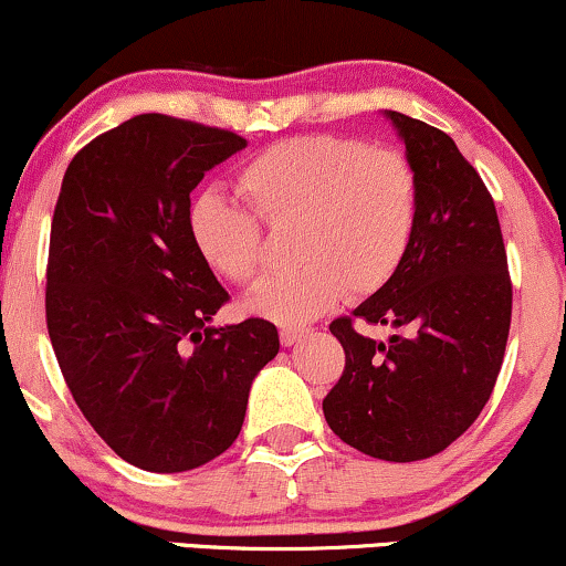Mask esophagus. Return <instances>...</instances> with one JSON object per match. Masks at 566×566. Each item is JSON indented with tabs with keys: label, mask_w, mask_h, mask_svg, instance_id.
I'll return each mask as SVG.
<instances>
[{
	"label": "esophagus",
	"mask_w": 566,
	"mask_h": 566,
	"mask_svg": "<svg viewBox=\"0 0 566 566\" xmlns=\"http://www.w3.org/2000/svg\"><path fill=\"white\" fill-rule=\"evenodd\" d=\"M305 334H307V328H292V326L279 328V339H282L284 347H292V345H295V342L303 339Z\"/></svg>",
	"instance_id": "34e87169"
}]
</instances>
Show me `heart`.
<instances>
[{
    "mask_svg": "<svg viewBox=\"0 0 566 566\" xmlns=\"http://www.w3.org/2000/svg\"><path fill=\"white\" fill-rule=\"evenodd\" d=\"M238 190L269 230L295 227L297 266L266 276L245 300L250 313L284 326L321 316L345 292L353 300L381 292L418 232L420 182L410 159L357 138L274 143L238 171ZM254 218L217 196L190 209L200 259L234 284L250 282L263 266Z\"/></svg>",
    "mask_w": 566,
    "mask_h": 566,
    "instance_id": "heart-1",
    "label": "heart"
}]
</instances>
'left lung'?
<instances>
[{"mask_svg":"<svg viewBox=\"0 0 566 566\" xmlns=\"http://www.w3.org/2000/svg\"><path fill=\"white\" fill-rule=\"evenodd\" d=\"M418 171L420 219L399 274L353 315L396 328L386 343L332 321L345 370L324 399L332 431L357 452L415 462L475 423L504 363L512 282L496 206L439 127L384 112Z\"/></svg>","mask_w":566,"mask_h":566,"instance_id":"8db88e82","label":"left lung"}]
</instances>
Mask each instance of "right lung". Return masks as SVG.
Wrapping results in <instances>:
<instances>
[{
  "mask_svg": "<svg viewBox=\"0 0 566 566\" xmlns=\"http://www.w3.org/2000/svg\"><path fill=\"white\" fill-rule=\"evenodd\" d=\"M245 146L238 133L138 114L64 171L49 339L93 431L148 473H185L227 452L250 384L279 353L271 321L211 326L230 295L190 234V192Z\"/></svg>",
  "mask_w": 566,
  "mask_h": 566,
  "instance_id": "add662e5",
  "label": "right lung"
}]
</instances>
